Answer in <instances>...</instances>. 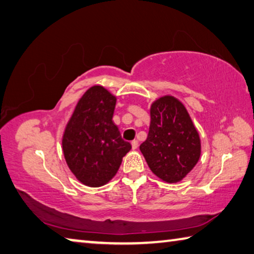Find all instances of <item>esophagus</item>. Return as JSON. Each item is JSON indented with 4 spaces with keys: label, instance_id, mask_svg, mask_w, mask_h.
<instances>
[{
    "label": "esophagus",
    "instance_id": "esophagus-1",
    "mask_svg": "<svg viewBox=\"0 0 254 254\" xmlns=\"http://www.w3.org/2000/svg\"><path fill=\"white\" fill-rule=\"evenodd\" d=\"M137 147H138V141H137L136 139H134L131 141V148L132 149H136Z\"/></svg>",
    "mask_w": 254,
    "mask_h": 254
}]
</instances>
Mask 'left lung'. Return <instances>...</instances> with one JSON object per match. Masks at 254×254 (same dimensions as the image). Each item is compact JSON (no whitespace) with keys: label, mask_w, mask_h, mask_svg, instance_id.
I'll return each mask as SVG.
<instances>
[{"label":"left lung","mask_w":254,"mask_h":254,"mask_svg":"<svg viewBox=\"0 0 254 254\" xmlns=\"http://www.w3.org/2000/svg\"><path fill=\"white\" fill-rule=\"evenodd\" d=\"M139 149L154 174L167 183L180 182L193 170L201 156V140L180 100L165 96L154 102L147 139Z\"/></svg>","instance_id":"1"}]
</instances>
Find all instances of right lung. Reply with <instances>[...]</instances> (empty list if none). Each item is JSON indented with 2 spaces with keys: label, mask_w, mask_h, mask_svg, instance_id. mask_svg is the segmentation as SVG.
<instances>
[{
  "label": "right lung",
  "mask_w": 254,
  "mask_h": 254,
  "mask_svg": "<svg viewBox=\"0 0 254 254\" xmlns=\"http://www.w3.org/2000/svg\"><path fill=\"white\" fill-rule=\"evenodd\" d=\"M115 106V96L104 87L93 86L79 100L65 127V162L74 176L90 188L108 183L131 148L113 122Z\"/></svg>",
  "instance_id": "add662e5"
}]
</instances>
